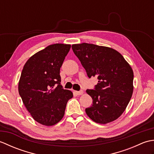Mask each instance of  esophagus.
I'll list each match as a JSON object with an SVG mask.
<instances>
[{
  "label": "esophagus",
  "instance_id": "1",
  "mask_svg": "<svg viewBox=\"0 0 154 154\" xmlns=\"http://www.w3.org/2000/svg\"><path fill=\"white\" fill-rule=\"evenodd\" d=\"M75 93H76L77 95H82L83 94V91H75Z\"/></svg>",
  "mask_w": 154,
  "mask_h": 154
}]
</instances>
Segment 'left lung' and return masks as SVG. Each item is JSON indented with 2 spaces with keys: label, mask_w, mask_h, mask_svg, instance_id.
Returning <instances> with one entry per match:
<instances>
[{
  "label": "left lung",
  "mask_w": 154,
  "mask_h": 154,
  "mask_svg": "<svg viewBox=\"0 0 154 154\" xmlns=\"http://www.w3.org/2000/svg\"><path fill=\"white\" fill-rule=\"evenodd\" d=\"M72 50L88 77H96L94 89L86 92L92 97V106L85 109L90 119L107 124L121 116L133 93L132 67L119 51L105 46L83 43L72 45Z\"/></svg>",
  "instance_id": "1"
}]
</instances>
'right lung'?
<instances>
[{
    "instance_id": "1",
    "label": "right lung",
    "mask_w": 154,
    "mask_h": 154,
    "mask_svg": "<svg viewBox=\"0 0 154 154\" xmlns=\"http://www.w3.org/2000/svg\"><path fill=\"white\" fill-rule=\"evenodd\" d=\"M70 48V44L48 45L29 58L23 67L18 83L20 96L32 118L42 125L60 122L73 96L60 83V68Z\"/></svg>"
}]
</instances>
